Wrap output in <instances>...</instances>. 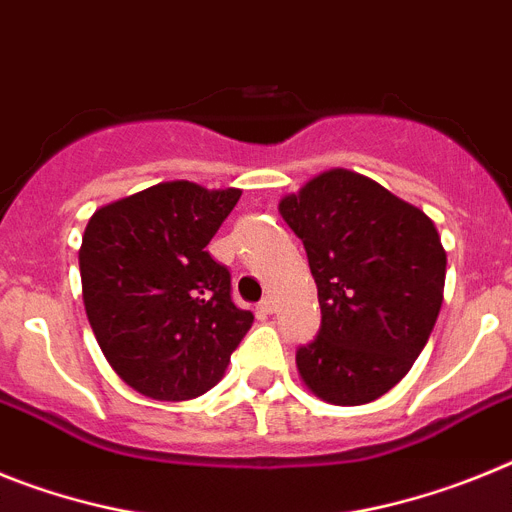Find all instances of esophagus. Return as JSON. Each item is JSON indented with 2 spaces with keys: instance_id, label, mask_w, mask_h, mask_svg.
<instances>
[{
  "instance_id": "1",
  "label": "esophagus",
  "mask_w": 512,
  "mask_h": 512,
  "mask_svg": "<svg viewBox=\"0 0 512 512\" xmlns=\"http://www.w3.org/2000/svg\"><path fill=\"white\" fill-rule=\"evenodd\" d=\"M260 311H262V314H273V311H275V301L270 299V296H268V299H262Z\"/></svg>"
}]
</instances>
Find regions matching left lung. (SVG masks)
<instances>
[{
  "label": "left lung",
  "mask_w": 512,
  "mask_h": 512,
  "mask_svg": "<svg viewBox=\"0 0 512 512\" xmlns=\"http://www.w3.org/2000/svg\"><path fill=\"white\" fill-rule=\"evenodd\" d=\"M278 211L304 242L322 327L296 368L322 402L355 407L407 376L435 327L446 250L428 213L366 175L327 170Z\"/></svg>",
  "instance_id": "left-lung-1"
}]
</instances>
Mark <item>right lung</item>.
<instances>
[{
	"label": "right lung",
	"instance_id": "right-lung-1",
	"mask_svg": "<svg viewBox=\"0 0 512 512\" xmlns=\"http://www.w3.org/2000/svg\"><path fill=\"white\" fill-rule=\"evenodd\" d=\"M242 190L172 180L97 208L79 247L82 299L102 355L159 402L206 394L224 376L252 311L206 244Z\"/></svg>",
	"mask_w": 512,
	"mask_h": 512
}]
</instances>
